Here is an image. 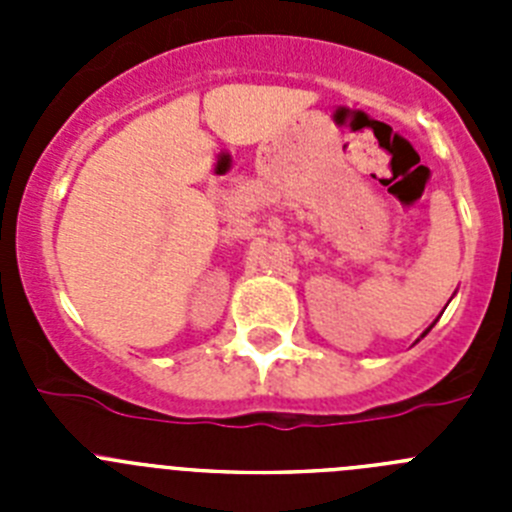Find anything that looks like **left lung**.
Wrapping results in <instances>:
<instances>
[{"mask_svg": "<svg viewBox=\"0 0 512 512\" xmlns=\"http://www.w3.org/2000/svg\"><path fill=\"white\" fill-rule=\"evenodd\" d=\"M431 328H433V325H431ZM431 328H428V330H431ZM428 330H425V333H423V336H428ZM423 336H420V338H423Z\"/></svg>", "mask_w": 512, "mask_h": 512, "instance_id": "obj_1", "label": "left lung"}]
</instances>
